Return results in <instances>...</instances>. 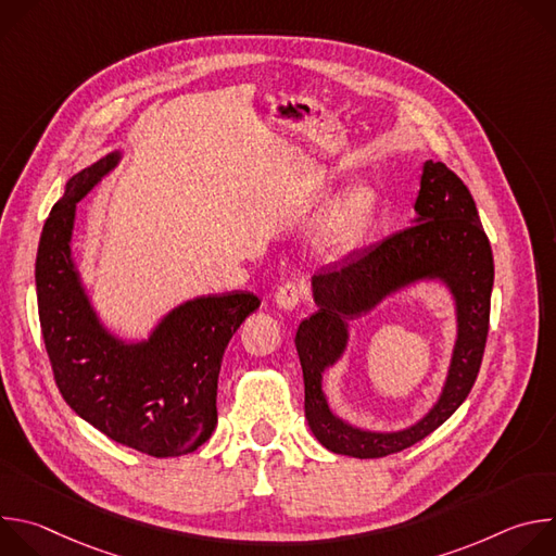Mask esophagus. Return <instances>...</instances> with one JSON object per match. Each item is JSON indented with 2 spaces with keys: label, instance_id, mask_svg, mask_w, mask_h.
<instances>
[{
  "label": "esophagus",
  "instance_id": "34e87169",
  "mask_svg": "<svg viewBox=\"0 0 556 556\" xmlns=\"http://www.w3.org/2000/svg\"><path fill=\"white\" fill-rule=\"evenodd\" d=\"M301 299H303V286L292 283V281L283 283V286L277 290V294H275V303H277V307H281V309H294V307L301 303Z\"/></svg>",
  "mask_w": 556,
  "mask_h": 556
}]
</instances>
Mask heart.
Instances as JSON below:
<instances>
[{"label":"heart","mask_w":556,"mask_h":556,"mask_svg":"<svg viewBox=\"0 0 556 556\" xmlns=\"http://www.w3.org/2000/svg\"><path fill=\"white\" fill-rule=\"evenodd\" d=\"M376 213V193L358 187L341 198L316 228V251L334 260L356 247Z\"/></svg>","instance_id":"1"}]
</instances>
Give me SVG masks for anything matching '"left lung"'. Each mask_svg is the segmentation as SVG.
Wrapping results in <instances>:
<instances>
[{"mask_svg":"<svg viewBox=\"0 0 556 556\" xmlns=\"http://www.w3.org/2000/svg\"><path fill=\"white\" fill-rule=\"evenodd\" d=\"M414 208L412 226L312 277L319 309L301 321L294 337L305 384V420L314 438L339 455L384 457L425 440L466 401L482 365L495 266L478 206L446 165L427 161ZM418 280H442L456 301L458 339L441 399L418 424L401 432L352 428L331 414L323 374L344 353L350 320Z\"/></svg>","mask_w":556,"mask_h":556,"instance_id":"left-lung-1","label":"left lung"}]
</instances>
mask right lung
<instances>
[{"mask_svg": "<svg viewBox=\"0 0 556 556\" xmlns=\"http://www.w3.org/2000/svg\"><path fill=\"white\" fill-rule=\"evenodd\" d=\"M121 157L112 151L72 176L43 224L35 264L41 334L56 387L78 416L118 444L178 457L211 438L224 350L260 299L240 290L195 296L134 343L101 324L72 260V230L76 202Z\"/></svg>", "mask_w": 556, "mask_h": 556, "instance_id": "right-lung-1", "label": "right lung"}]
</instances>
